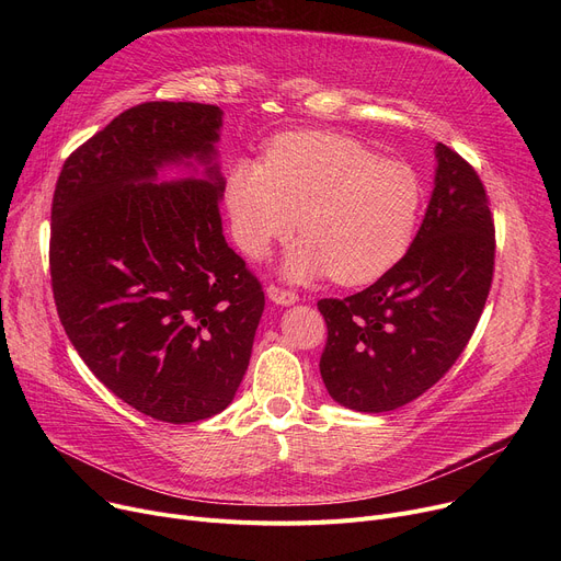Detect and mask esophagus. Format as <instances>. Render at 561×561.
<instances>
[{"label": "esophagus", "mask_w": 561, "mask_h": 561, "mask_svg": "<svg viewBox=\"0 0 561 561\" xmlns=\"http://www.w3.org/2000/svg\"><path fill=\"white\" fill-rule=\"evenodd\" d=\"M265 293H268V300L275 302V305H279V307H290V305H296V302L300 300L293 290L279 288V286H275V284H271L268 290H265Z\"/></svg>", "instance_id": "obj_1"}]
</instances>
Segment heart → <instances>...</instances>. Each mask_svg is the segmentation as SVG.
<instances>
[{
    "label": "heart",
    "mask_w": 561,
    "mask_h": 561,
    "mask_svg": "<svg viewBox=\"0 0 561 561\" xmlns=\"http://www.w3.org/2000/svg\"><path fill=\"white\" fill-rule=\"evenodd\" d=\"M225 206L245 256L263 259L300 222L305 241L286 256L284 275L307 282L330 273L336 284L362 286L387 275L414 243L423 184L409 165L377 159L347 136L302 131L277 138L265 163H233Z\"/></svg>",
    "instance_id": "b5f03b06"
}]
</instances>
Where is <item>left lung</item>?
<instances>
[{
	"mask_svg": "<svg viewBox=\"0 0 561 561\" xmlns=\"http://www.w3.org/2000/svg\"><path fill=\"white\" fill-rule=\"evenodd\" d=\"M409 252L373 286L320 300V377L343 407L381 414L423 396L476 332L493 277V220L478 172L444 142Z\"/></svg>",
	"mask_w": 561,
	"mask_h": 561,
	"instance_id": "8db88e82",
	"label": "left lung"
}]
</instances>
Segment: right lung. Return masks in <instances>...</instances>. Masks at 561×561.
<instances>
[{
	"instance_id": "right-lung-1",
	"label": "right lung",
	"mask_w": 561,
	"mask_h": 561,
	"mask_svg": "<svg viewBox=\"0 0 561 561\" xmlns=\"http://www.w3.org/2000/svg\"><path fill=\"white\" fill-rule=\"evenodd\" d=\"M220 129L214 104H138L70 154L51 202L68 339L111 393L174 425L227 409L265 305L222 236ZM165 167L187 176L163 183Z\"/></svg>"
}]
</instances>
